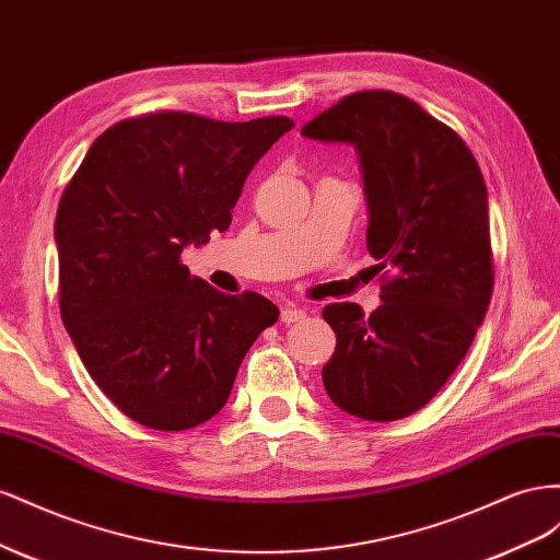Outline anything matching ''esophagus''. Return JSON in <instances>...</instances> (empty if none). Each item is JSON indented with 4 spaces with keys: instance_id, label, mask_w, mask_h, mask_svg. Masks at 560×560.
Masks as SVG:
<instances>
[{
    "instance_id": "34e87169",
    "label": "esophagus",
    "mask_w": 560,
    "mask_h": 560,
    "mask_svg": "<svg viewBox=\"0 0 560 560\" xmlns=\"http://www.w3.org/2000/svg\"><path fill=\"white\" fill-rule=\"evenodd\" d=\"M302 318H305V310H298L295 305H283L281 310L283 324H295V322H302Z\"/></svg>"
}]
</instances>
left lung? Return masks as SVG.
<instances>
[{"label":"left lung","instance_id":"left-lung-1","mask_svg":"<svg viewBox=\"0 0 560 560\" xmlns=\"http://www.w3.org/2000/svg\"><path fill=\"white\" fill-rule=\"evenodd\" d=\"M351 142L369 199L365 246L385 269L382 305L330 302V401L371 422L427 406L455 373L490 305L494 269L488 189L467 142L401 93L357 91L302 126Z\"/></svg>","mask_w":560,"mask_h":560}]
</instances>
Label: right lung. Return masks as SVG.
Returning a JSON list of instances; mask_svg holds the SVG:
<instances>
[{
	"label": "right lung",
	"instance_id": "right-lung-1",
	"mask_svg": "<svg viewBox=\"0 0 560 560\" xmlns=\"http://www.w3.org/2000/svg\"><path fill=\"white\" fill-rule=\"evenodd\" d=\"M289 117L215 121L150 112L95 138L58 215V305L89 375L126 418L159 431L211 420L279 310L225 295L180 262L225 232L250 168Z\"/></svg>",
	"mask_w": 560,
	"mask_h": 560
}]
</instances>
